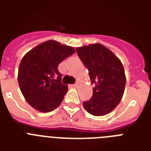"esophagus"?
I'll list each match as a JSON object with an SVG mask.
<instances>
[{
    "label": "esophagus",
    "mask_w": 151,
    "mask_h": 151,
    "mask_svg": "<svg viewBox=\"0 0 151 151\" xmlns=\"http://www.w3.org/2000/svg\"><path fill=\"white\" fill-rule=\"evenodd\" d=\"M77 85H78V84H73V85H72L71 86L73 88H75V87H77Z\"/></svg>",
    "instance_id": "obj_1"
}]
</instances>
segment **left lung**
<instances>
[{
  "label": "left lung",
  "instance_id": "left-lung-1",
  "mask_svg": "<svg viewBox=\"0 0 151 151\" xmlns=\"http://www.w3.org/2000/svg\"><path fill=\"white\" fill-rule=\"evenodd\" d=\"M76 50L88 70L92 85H95L92 98L83 102V106L94 116L107 114L118 105L124 94L126 78L122 62L101 44Z\"/></svg>",
  "mask_w": 151,
  "mask_h": 151
}]
</instances>
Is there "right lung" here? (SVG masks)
I'll list each match as a JSON object with an SVG mask.
<instances>
[{
    "label": "right lung",
    "instance_id": "add662e5",
    "mask_svg": "<svg viewBox=\"0 0 151 151\" xmlns=\"http://www.w3.org/2000/svg\"><path fill=\"white\" fill-rule=\"evenodd\" d=\"M74 52L70 46L51 40L36 46L23 56L19 67L18 82L32 107L47 113L60 105L68 88L62 84L58 66Z\"/></svg>",
    "mask_w": 151,
    "mask_h": 151
}]
</instances>
